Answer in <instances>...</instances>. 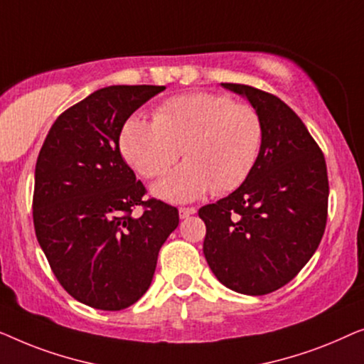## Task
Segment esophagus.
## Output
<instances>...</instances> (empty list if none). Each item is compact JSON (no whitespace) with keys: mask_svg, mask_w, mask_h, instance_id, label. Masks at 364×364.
<instances>
[{"mask_svg":"<svg viewBox=\"0 0 364 364\" xmlns=\"http://www.w3.org/2000/svg\"><path fill=\"white\" fill-rule=\"evenodd\" d=\"M180 218L181 219H186V218H189V216H193L194 213H196V209L194 208H180Z\"/></svg>","mask_w":364,"mask_h":364,"instance_id":"obj_1","label":"esophagus"}]
</instances>
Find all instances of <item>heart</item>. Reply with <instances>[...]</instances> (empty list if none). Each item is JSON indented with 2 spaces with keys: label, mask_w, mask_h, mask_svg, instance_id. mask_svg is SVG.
Returning a JSON list of instances; mask_svg holds the SVG:
<instances>
[{
  "label": "heart",
  "mask_w": 364,
  "mask_h": 364,
  "mask_svg": "<svg viewBox=\"0 0 364 364\" xmlns=\"http://www.w3.org/2000/svg\"><path fill=\"white\" fill-rule=\"evenodd\" d=\"M119 146L143 178L165 175L183 153L186 161L156 183L153 193L165 201L188 203L213 189L232 191L245 181L262 146V122L252 107L234 104L231 97L194 92L163 102L153 120L129 117Z\"/></svg>",
  "instance_id": "b5f03b06"
}]
</instances>
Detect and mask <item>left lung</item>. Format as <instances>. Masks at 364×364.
Wrapping results in <instances>:
<instances>
[{"label": "left lung", "mask_w": 364, "mask_h": 364, "mask_svg": "<svg viewBox=\"0 0 364 364\" xmlns=\"http://www.w3.org/2000/svg\"><path fill=\"white\" fill-rule=\"evenodd\" d=\"M249 100L262 122V146L245 181L199 209L203 252L223 285L265 295L289 284L318 247L328 211L323 153L300 117L272 94L221 84Z\"/></svg>", "instance_id": "8db88e82"}]
</instances>
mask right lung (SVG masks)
Here are the masks:
<instances>
[{
	"label": "right lung",
	"mask_w": 364,
	"mask_h": 364,
	"mask_svg": "<svg viewBox=\"0 0 364 364\" xmlns=\"http://www.w3.org/2000/svg\"><path fill=\"white\" fill-rule=\"evenodd\" d=\"M163 85H110L59 115L34 171L36 237L68 294L92 309L124 310L145 294L178 209L143 201L122 158V125ZM143 205L140 218L132 208Z\"/></svg>",
	"instance_id": "1"
}]
</instances>
